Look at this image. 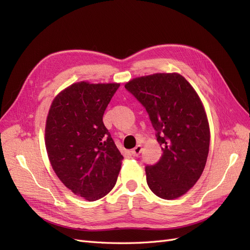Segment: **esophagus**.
<instances>
[{
	"instance_id": "1",
	"label": "esophagus",
	"mask_w": 250,
	"mask_h": 250,
	"mask_svg": "<svg viewBox=\"0 0 250 250\" xmlns=\"http://www.w3.org/2000/svg\"><path fill=\"white\" fill-rule=\"evenodd\" d=\"M142 149H143V147L141 146V145H138V146H135L130 152H131V154L133 155V156H138L141 152H142Z\"/></svg>"
}]
</instances>
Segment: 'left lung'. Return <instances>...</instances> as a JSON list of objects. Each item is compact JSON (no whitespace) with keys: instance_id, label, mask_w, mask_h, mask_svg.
I'll return each mask as SVG.
<instances>
[{"instance_id":"8db88e82","label":"left lung","mask_w":250,"mask_h":250,"mask_svg":"<svg viewBox=\"0 0 250 250\" xmlns=\"http://www.w3.org/2000/svg\"><path fill=\"white\" fill-rule=\"evenodd\" d=\"M125 87L145 106L163 150L160 162L146 167L148 187L176 199L197 183L208 160L210 133L200 97L178 73L137 77Z\"/></svg>"}]
</instances>
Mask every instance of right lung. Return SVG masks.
I'll use <instances>...</instances> for the list:
<instances>
[{
    "mask_svg": "<svg viewBox=\"0 0 250 250\" xmlns=\"http://www.w3.org/2000/svg\"><path fill=\"white\" fill-rule=\"evenodd\" d=\"M120 83L80 81L53 99L44 128L49 161L60 181L75 195L95 201L117 183L123 155L103 123Z\"/></svg>",
    "mask_w": 250,
    "mask_h": 250,
    "instance_id": "1",
    "label": "right lung"
}]
</instances>
